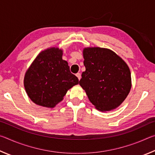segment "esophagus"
Wrapping results in <instances>:
<instances>
[{"mask_svg":"<svg viewBox=\"0 0 155 155\" xmlns=\"http://www.w3.org/2000/svg\"><path fill=\"white\" fill-rule=\"evenodd\" d=\"M76 76H77V78H78V80H80V79H81V74H80L79 72L77 73V74H76Z\"/></svg>","mask_w":155,"mask_h":155,"instance_id":"esophagus-1","label":"esophagus"}]
</instances>
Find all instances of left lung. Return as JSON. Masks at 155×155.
<instances>
[{"mask_svg":"<svg viewBox=\"0 0 155 155\" xmlns=\"http://www.w3.org/2000/svg\"><path fill=\"white\" fill-rule=\"evenodd\" d=\"M83 72L79 81L90 101L97 109L111 111L120 106L131 88V77L127 64L107 48L83 50Z\"/></svg>","mask_w":155,"mask_h":155,"instance_id":"1","label":"left lung"}]
</instances>
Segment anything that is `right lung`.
Instances as JSON below:
<instances>
[{
  "label": "right lung",
  "mask_w": 155,
  "mask_h": 155,
  "mask_svg": "<svg viewBox=\"0 0 155 155\" xmlns=\"http://www.w3.org/2000/svg\"><path fill=\"white\" fill-rule=\"evenodd\" d=\"M62 54L57 48L41 52L26 72V91L38 105L52 108L62 101L69 89L78 83L68 62L62 59Z\"/></svg>",
  "instance_id": "right-lung-1"
}]
</instances>
